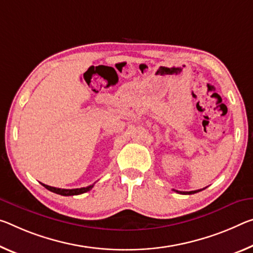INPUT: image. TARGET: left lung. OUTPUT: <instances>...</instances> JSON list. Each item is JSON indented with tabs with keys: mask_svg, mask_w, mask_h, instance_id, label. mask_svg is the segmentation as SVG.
Listing matches in <instances>:
<instances>
[{
	"mask_svg": "<svg viewBox=\"0 0 253 253\" xmlns=\"http://www.w3.org/2000/svg\"><path fill=\"white\" fill-rule=\"evenodd\" d=\"M204 189H205V188H204ZM203 189H198V190H194V191H178V190H174V191H177L178 194H182V195H192V194H196V192H198V191H202Z\"/></svg>",
	"mask_w": 253,
	"mask_h": 253,
	"instance_id": "left-lung-1",
	"label": "left lung"
}]
</instances>
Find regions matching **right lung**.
Returning a JSON list of instances; mask_svg holds the SVG:
<instances>
[{"mask_svg":"<svg viewBox=\"0 0 253 253\" xmlns=\"http://www.w3.org/2000/svg\"><path fill=\"white\" fill-rule=\"evenodd\" d=\"M42 184L49 191H53V192H55V194H58V195H62V196L81 195V194H84V192H86V191H90L92 188H93V184H91V186L85 187V188H76V189H61V188L50 187V186H47V184H43V183H42Z\"/></svg>","mask_w":253,"mask_h":253,"instance_id":"right-lung-1","label":"right lung"}]
</instances>
